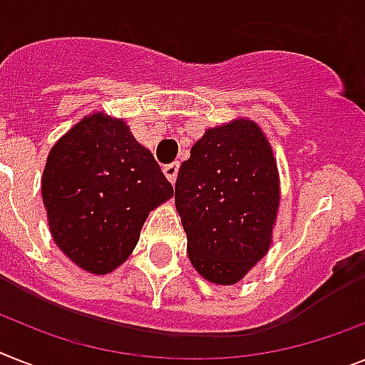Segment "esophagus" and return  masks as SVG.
Here are the masks:
<instances>
[{
  "mask_svg": "<svg viewBox=\"0 0 365 365\" xmlns=\"http://www.w3.org/2000/svg\"><path fill=\"white\" fill-rule=\"evenodd\" d=\"M177 173H179V164H177V162L164 165V175L168 177V180H170L171 185H175Z\"/></svg>",
  "mask_w": 365,
  "mask_h": 365,
  "instance_id": "1",
  "label": "esophagus"
}]
</instances>
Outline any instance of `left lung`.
<instances>
[{
	"instance_id": "1",
	"label": "left lung",
	"mask_w": 365,
	"mask_h": 365,
	"mask_svg": "<svg viewBox=\"0 0 365 365\" xmlns=\"http://www.w3.org/2000/svg\"><path fill=\"white\" fill-rule=\"evenodd\" d=\"M279 205L272 149L255 123L237 119L195 141L175 182V207L194 269L233 285L269 252Z\"/></svg>"
}]
</instances>
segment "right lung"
<instances>
[{"label": "right lung", "mask_w": 365, "mask_h": 365, "mask_svg": "<svg viewBox=\"0 0 365 365\" xmlns=\"http://www.w3.org/2000/svg\"><path fill=\"white\" fill-rule=\"evenodd\" d=\"M173 195L155 156L104 113L81 119L50 150L42 200L56 244L78 267L108 274L135 248L149 210Z\"/></svg>", "instance_id": "obj_1"}]
</instances>
